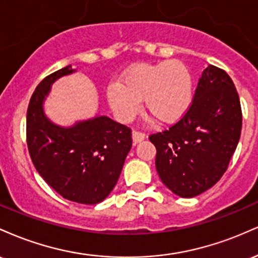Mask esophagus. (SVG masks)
Wrapping results in <instances>:
<instances>
[{
  "label": "esophagus",
  "instance_id": "34e87169",
  "mask_svg": "<svg viewBox=\"0 0 258 258\" xmlns=\"http://www.w3.org/2000/svg\"><path fill=\"white\" fill-rule=\"evenodd\" d=\"M144 138H146V135H144V133H142V132H137V131H133L132 132V142H133V144H138V143H141L142 141H144Z\"/></svg>",
  "mask_w": 258,
  "mask_h": 258
}]
</instances>
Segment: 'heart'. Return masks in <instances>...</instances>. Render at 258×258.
Masks as SVG:
<instances>
[{
    "mask_svg": "<svg viewBox=\"0 0 258 258\" xmlns=\"http://www.w3.org/2000/svg\"><path fill=\"white\" fill-rule=\"evenodd\" d=\"M106 98L121 121L132 120L141 109V100H144L152 116L160 123L171 125L190 108L193 80L188 68L178 60L137 64L123 73L120 84L108 86Z\"/></svg>",
    "mask_w": 258,
    "mask_h": 258,
    "instance_id": "1",
    "label": "heart"
}]
</instances>
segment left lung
<instances>
[{
    "instance_id": "obj_1",
    "label": "left lung",
    "mask_w": 258,
    "mask_h": 258,
    "mask_svg": "<svg viewBox=\"0 0 258 258\" xmlns=\"http://www.w3.org/2000/svg\"><path fill=\"white\" fill-rule=\"evenodd\" d=\"M241 108L232 79L209 65L201 74L194 100L184 116L152 135L160 179L173 194L194 198L226 172L241 132Z\"/></svg>"
}]
</instances>
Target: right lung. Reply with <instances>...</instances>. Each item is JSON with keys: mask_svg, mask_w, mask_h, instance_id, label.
Returning <instances> with one entry per match:
<instances>
[{"mask_svg": "<svg viewBox=\"0 0 258 258\" xmlns=\"http://www.w3.org/2000/svg\"><path fill=\"white\" fill-rule=\"evenodd\" d=\"M76 73L72 65L43 79L32 94L26 115V141L34 166L58 194L74 203L94 205L109 197L131 150V130L97 114L60 126L44 112L52 85Z\"/></svg>", "mask_w": 258, "mask_h": 258, "instance_id": "add662e5", "label": "right lung"}]
</instances>
